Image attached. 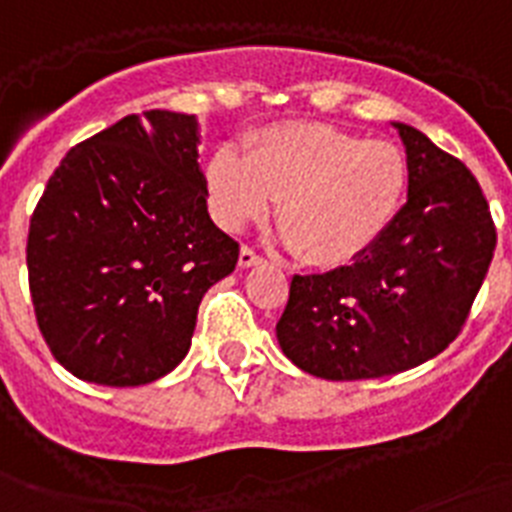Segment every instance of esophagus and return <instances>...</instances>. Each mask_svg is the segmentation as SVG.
Instances as JSON below:
<instances>
[{
	"instance_id": "esophagus-1",
	"label": "esophagus",
	"mask_w": 512,
	"mask_h": 512,
	"mask_svg": "<svg viewBox=\"0 0 512 512\" xmlns=\"http://www.w3.org/2000/svg\"><path fill=\"white\" fill-rule=\"evenodd\" d=\"M252 265H263V257L255 255L249 247L239 249V268H252Z\"/></svg>"
}]
</instances>
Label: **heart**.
Here are the masks:
<instances>
[{"instance_id":"1","label":"heart","mask_w":512,"mask_h":512,"mask_svg":"<svg viewBox=\"0 0 512 512\" xmlns=\"http://www.w3.org/2000/svg\"><path fill=\"white\" fill-rule=\"evenodd\" d=\"M401 150L330 124L294 122L252 137L244 158L221 148L205 166L213 218L226 231L260 221L276 200L281 242L315 268L367 255L406 197Z\"/></svg>"}]
</instances>
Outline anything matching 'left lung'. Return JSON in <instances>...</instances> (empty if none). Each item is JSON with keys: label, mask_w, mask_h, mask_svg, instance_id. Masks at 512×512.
Instances as JSON below:
<instances>
[{"label": "left lung", "mask_w": 512, "mask_h": 512, "mask_svg": "<svg viewBox=\"0 0 512 512\" xmlns=\"http://www.w3.org/2000/svg\"><path fill=\"white\" fill-rule=\"evenodd\" d=\"M409 200L367 255L294 276L276 325L283 354L322 380H372L429 362L461 333L497 234L474 174L411 124Z\"/></svg>", "instance_id": "obj_1"}]
</instances>
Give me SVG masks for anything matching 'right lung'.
<instances>
[{"label":"right lung","instance_id":"1","mask_svg":"<svg viewBox=\"0 0 512 512\" xmlns=\"http://www.w3.org/2000/svg\"><path fill=\"white\" fill-rule=\"evenodd\" d=\"M192 114H130L62 158L28 231L38 328L67 372L109 388L169 375L239 244L208 216Z\"/></svg>","mask_w":512,"mask_h":512}]
</instances>
